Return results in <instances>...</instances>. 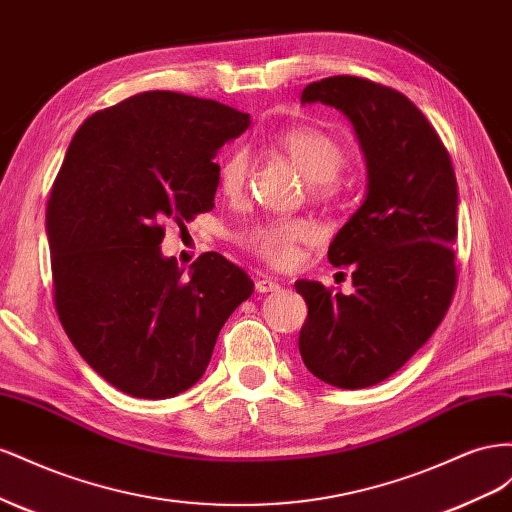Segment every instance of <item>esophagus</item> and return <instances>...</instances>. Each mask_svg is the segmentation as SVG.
<instances>
[{"label":"esophagus","mask_w":512,"mask_h":512,"mask_svg":"<svg viewBox=\"0 0 512 512\" xmlns=\"http://www.w3.org/2000/svg\"><path fill=\"white\" fill-rule=\"evenodd\" d=\"M255 289L259 291V294H268V291H279L281 285L276 279H268V276H259V279L255 281Z\"/></svg>","instance_id":"obj_1"}]
</instances>
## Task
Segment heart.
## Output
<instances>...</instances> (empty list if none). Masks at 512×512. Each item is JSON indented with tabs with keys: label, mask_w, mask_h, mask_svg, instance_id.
<instances>
[{
	"label": "heart",
	"mask_w": 512,
	"mask_h": 512,
	"mask_svg": "<svg viewBox=\"0 0 512 512\" xmlns=\"http://www.w3.org/2000/svg\"><path fill=\"white\" fill-rule=\"evenodd\" d=\"M276 145L311 182V191L317 197L334 199L341 193L337 175L345 167V150L337 139L313 126H291L276 137ZM248 169V150L238 148L227 154L218 171V184L227 197L236 199L244 193ZM317 233V225L309 218H272L246 227L240 233V242L268 264L287 268L298 259L300 244L315 240Z\"/></svg>",
	"instance_id": "1"
}]
</instances>
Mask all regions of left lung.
I'll use <instances>...</instances> for the list:
<instances>
[{
  "label": "left lung",
  "instance_id": "obj_1",
  "mask_svg": "<svg viewBox=\"0 0 512 512\" xmlns=\"http://www.w3.org/2000/svg\"><path fill=\"white\" fill-rule=\"evenodd\" d=\"M302 102L354 124L367 195L328 248L332 266H352L354 294L296 281L309 306L300 356L321 382L369 388L429 341L455 294V169L429 120L392 87L339 75L306 85Z\"/></svg>",
  "mask_w": 512,
  "mask_h": 512
}]
</instances>
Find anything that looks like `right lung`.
<instances>
[{
  "instance_id": "right-lung-1",
  "label": "right lung",
  "mask_w": 512,
  "mask_h": 512,
  "mask_svg": "<svg viewBox=\"0 0 512 512\" xmlns=\"http://www.w3.org/2000/svg\"><path fill=\"white\" fill-rule=\"evenodd\" d=\"M248 126L216 100L154 90L96 111L68 145L47 203L55 309L83 360L130 397L195 386L253 294L221 253L188 272L160 253L165 221L214 208V158Z\"/></svg>"
}]
</instances>
